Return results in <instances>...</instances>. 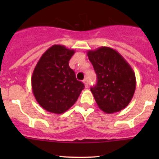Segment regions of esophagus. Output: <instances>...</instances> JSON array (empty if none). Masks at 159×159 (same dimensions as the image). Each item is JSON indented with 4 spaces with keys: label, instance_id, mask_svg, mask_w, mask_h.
<instances>
[{
    "label": "esophagus",
    "instance_id": "esophagus-1",
    "mask_svg": "<svg viewBox=\"0 0 159 159\" xmlns=\"http://www.w3.org/2000/svg\"><path fill=\"white\" fill-rule=\"evenodd\" d=\"M83 82H84V86H85V88L89 87V82H88V80H87V79H84V81H83Z\"/></svg>",
    "mask_w": 159,
    "mask_h": 159
}]
</instances>
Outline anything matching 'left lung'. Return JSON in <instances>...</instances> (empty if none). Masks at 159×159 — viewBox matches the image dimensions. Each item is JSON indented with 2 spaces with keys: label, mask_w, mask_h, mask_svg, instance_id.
Instances as JSON below:
<instances>
[{
  "label": "left lung",
  "mask_w": 159,
  "mask_h": 159,
  "mask_svg": "<svg viewBox=\"0 0 159 159\" xmlns=\"http://www.w3.org/2000/svg\"><path fill=\"white\" fill-rule=\"evenodd\" d=\"M87 54L97 75V84L91 91L98 106L108 114L124 109L135 91L131 67L118 51L108 47L90 50Z\"/></svg>",
  "instance_id": "1"
}]
</instances>
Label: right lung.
I'll use <instances>...</instances> for the list:
<instances>
[{
    "mask_svg": "<svg viewBox=\"0 0 159 159\" xmlns=\"http://www.w3.org/2000/svg\"><path fill=\"white\" fill-rule=\"evenodd\" d=\"M75 52L73 49L54 44L42 54L35 66L31 77L32 91L38 104L48 111L65 112L84 89L68 65Z\"/></svg>",
    "mask_w": 159,
    "mask_h": 159,
    "instance_id": "obj_1",
    "label": "right lung"
}]
</instances>
